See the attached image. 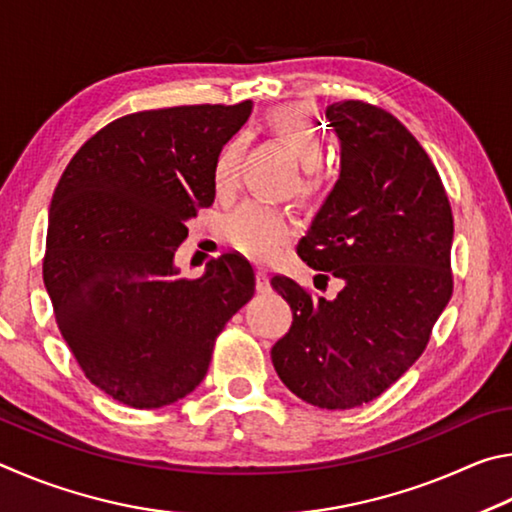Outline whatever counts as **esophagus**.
I'll list each match as a JSON object with an SVG mask.
<instances>
[{
  "label": "esophagus",
  "mask_w": 512,
  "mask_h": 512,
  "mask_svg": "<svg viewBox=\"0 0 512 512\" xmlns=\"http://www.w3.org/2000/svg\"><path fill=\"white\" fill-rule=\"evenodd\" d=\"M256 290H258V292H267V290H270V276H267L265 270H258V272H256Z\"/></svg>",
  "instance_id": "34e87169"
}]
</instances>
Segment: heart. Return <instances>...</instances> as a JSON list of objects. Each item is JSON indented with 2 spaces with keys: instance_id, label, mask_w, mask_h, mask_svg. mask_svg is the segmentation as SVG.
<instances>
[{
  "instance_id": "heart-1",
  "label": "heart",
  "mask_w": 512,
  "mask_h": 512,
  "mask_svg": "<svg viewBox=\"0 0 512 512\" xmlns=\"http://www.w3.org/2000/svg\"><path fill=\"white\" fill-rule=\"evenodd\" d=\"M265 125L276 139L290 148L294 159L303 168L299 193L310 195L317 188V173L326 161V137L312 114L301 105H279L267 112ZM242 137H231L220 148L213 161L211 179L213 191L220 197L233 193L238 182V161L242 152ZM292 236L288 215L272 206L245 202L224 220V238L242 256L254 261H267L279 254Z\"/></svg>"
}]
</instances>
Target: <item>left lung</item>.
Instances as JSON below:
<instances>
[{
	"instance_id": "8db88e82",
	"label": "left lung",
	"mask_w": 512,
	"mask_h": 512,
	"mask_svg": "<svg viewBox=\"0 0 512 512\" xmlns=\"http://www.w3.org/2000/svg\"><path fill=\"white\" fill-rule=\"evenodd\" d=\"M326 119L342 139V170L297 249L344 288L333 301L315 299L274 276L292 326L272 346V364L301 400L353 409L425 351L452 297L454 220L432 159L396 116L342 101Z\"/></svg>"
}]
</instances>
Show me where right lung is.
<instances>
[{
    "label": "right lung",
    "instance_id": "right-lung-1",
    "mask_svg": "<svg viewBox=\"0 0 512 512\" xmlns=\"http://www.w3.org/2000/svg\"><path fill=\"white\" fill-rule=\"evenodd\" d=\"M251 101L121 116L62 173L49 206L44 285L87 380L134 409L191 393L215 337L254 297L251 265L224 254L179 279L186 222L213 204V161Z\"/></svg>",
    "mask_w": 512,
    "mask_h": 512
}]
</instances>
